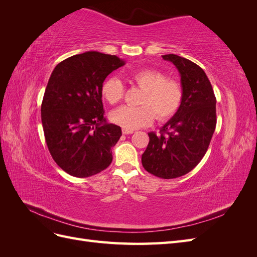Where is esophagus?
<instances>
[{
    "instance_id": "esophagus-1",
    "label": "esophagus",
    "mask_w": 257,
    "mask_h": 257,
    "mask_svg": "<svg viewBox=\"0 0 257 257\" xmlns=\"http://www.w3.org/2000/svg\"><path fill=\"white\" fill-rule=\"evenodd\" d=\"M122 133L124 135H130V134H133L134 131L133 130H130V128H125V127H122Z\"/></svg>"
}]
</instances>
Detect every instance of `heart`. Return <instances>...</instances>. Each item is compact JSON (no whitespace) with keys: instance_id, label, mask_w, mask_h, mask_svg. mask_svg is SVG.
I'll return each mask as SVG.
<instances>
[{"instance_id":"obj_1","label":"heart","mask_w":257,"mask_h":257,"mask_svg":"<svg viewBox=\"0 0 257 257\" xmlns=\"http://www.w3.org/2000/svg\"><path fill=\"white\" fill-rule=\"evenodd\" d=\"M131 83L143 89L138 104L141 106H122L110 113L111 121L122 127L137 130L149 125L157 118L166 121L177 112L182 102L183 91L177 80L167 79L165 74L157 69L143 68L131 73ZM122 82L111 77L102 87V96L109 104L119 103L123 96Z\"/></svg>"}]
</instances>
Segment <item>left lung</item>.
Returning <instances> with one entry per match:
<instances>
[{
    "instance_id": "left-lung-1",
    "label": "left lung",
    "mask_w": 257,
    "mask_h": 257,
    "mask_svg": "<svg viewBox=\"0 0 257 257\" xmlns=\"http://www.w3.org/2000/svg\"><path fill=\"white\" fill-rule=\"evenodd\" d=\"M162 57L180 74L182 102L159 135L148 134L142 163L148 173L174 179L190 173L206 154L216 125V99L203 68L177 54Z\"/></svg>"
}]
</instances>
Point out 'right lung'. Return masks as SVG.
<instances>
[{"label":"right lung","mask_w":257,"mask_h":257,"mask_svg":"<svg viewBox=\"0 0 257 257\" xmlns=\"http://www.w3.org/2000/svg\"><path fill=\"white\" fill-rule=\"evenodd\" d=\"M125 64L116 56L87 51L54 67L42 103L46 144L65 173L85 178L112 162L111 148L121 127L104 116L102 87L106 77Z\"/></svg>","instance_id":"obj_1"}]
</instances>
